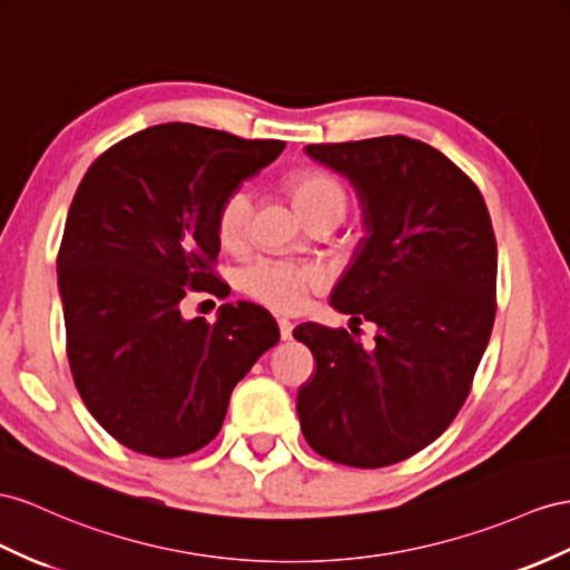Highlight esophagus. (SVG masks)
<instances>
[{
  "label": "esophagus",
  "mask_w": 570,
  "mask_h": 570,
  "mask_svg": "<svg viewBox=\"0 0 570 570\" xmlns=\"http://www.w3.org/2000/svg\"><path fill=\"white\" fill-rule=\"evenodd\" d=\"M279 334H282V340L284 342H288L291 337H294V323H288V320H279Z\"/></svg>",
  "instance_id": "obj_1"
}]
</instances>
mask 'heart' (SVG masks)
<instances>
[{
    "label": "heart",
    "mask_w": 570,
    "mask_h": 570,
    "mask_svg": "<svg viewBox=\"0 0 570 570\" xmlns=\"http://www.w3.org/2000/svg\"><path fill=\"white\" fill-rule=\"evenodd\" d=\"M291 195H294L298 209L308 216L325 202L342 197L344 189L340 183L325 173L305 170L291 180ZM253 216V193L247 185L233 187L218 204L216 233L224 245H238L245 238L247 224ZM327 276L315 265L305 262L262 255L247 262L240 269V286L247 296L265 303L272 311L294 313L303 308L311 291L325 286Z\"/></svg>",
    "instance_id": "b5f03b06"
}]
</instances>
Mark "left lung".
<instances>
[{"instance_id":"left-lung-1","label":"left lung","mask_w":570,"mask_h":570,"mask_svg":"<svg viewBox=\"0 0 570 570\" xmlns=\"http://www.w3.org/2000/svg\"><path fill=\"white\" fill-rule=\"evenodd\" d=\"M305 154L356 189L366 236L332 305L377 334L366 352L346 330L298 325L317 368L296 410L317 455L375 470L433 443L470 395L495 317V236L479 187L424 141L395 135Z\"/></svg>"}]
</instances>
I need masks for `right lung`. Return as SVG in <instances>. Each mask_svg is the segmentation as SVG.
Listing matches in <instances>:
<instances>
[{
	"instance_id": "add662e5",
	"label": "right lung",
	"mask_w": 570,
	"mask_h": 570,
	"mask_svg": "<svg viewBox=\"0 0 570 570\" xmlns=\"http://www.w3.org/2000/svg\"><path fill=\"white\" fill-rule=\"evenodd\" d=\"M284 146L166 122L110 146L79 183L57 255L69 368L129 450L168 460L214 441L233 387L279 342L259 305L224 303L209 325L180 301L228 296L214 274L218 204Z\"/></svg>"
}]
</instances>
